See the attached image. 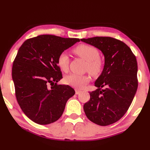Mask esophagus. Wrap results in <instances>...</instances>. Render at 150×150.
<instances>
[{"label":"esophagus","mask_w":150,"mask_h":150,"mask_svg":"<svg viewBox=\"0 0 150 150\" xmlns=\"http://www.w3.org/2000/svg\"><path fill=\"white\" fill-rule=\"evenodd\" d=\"M80 93H81V90H75V94L76 95H78V94H79Z\"/></svg>","instance_id":"34e87169"}]
</instances>
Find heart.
<instances>
[{
  "label": "heart",
  "mask_w": 150,
  "mask_h": 150,
  "mask_svg": "<svg viewBox=\"0 0 150 150\" xmlns=\"http://www.w3.org/2000/svg\"><path fill=\"white\" fill-rule=\"evenodd\" d=\"M73 52L86 61L85 69L92 75L99 74L103 68V61L100 57L98 50L93 46L81 44L73 50ZM69 58L65 52L59 54L57 58V65L63 71H67L69 68ZM90 80L87 75L72 73L64 78L66 84L77 89H82Z\"/></svg>",
  "instance_id": "1"
}]
</instances>
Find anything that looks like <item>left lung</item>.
<instances>
[{"label": "left lung", "mask_w": 150, "mask_h": 150, "mask_svg": "<svg viewBox=\"0 0 150 150\" xmlns=\"http://www.w3.org/2000/svg\"><path fill=\"white\" fill-rule=\"evenodd\" d=\"M102 51L104 68L95 82L98 88L90 92L84 105L88 119L100 126L117 122L126 113L138 87L137 62L131 49L121 40L110 37L81 39ZM106 87L104 90L102 87Z\"/></svg>", "instance_id": "8db88e82"}]
</instances>
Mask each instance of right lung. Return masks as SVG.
I'll list each match as a JSON object with an SVG mask.
<instances>
[{"instance_id":"add662e5","label":"right lung","mask_w":150,"mask_h":150,"mask_svg":"<svg viewBox=\"0 0 150 150\" xmlns=\"http://www.w3.org/2000/svg\"><path fill=\"white\" fill-rule=\"evenodd\" d=\"M79 41L42 35L26 40L19 48L12 68L15 96L22 111L34 122H55L75 93L69 86L57 84L62 78L57 58Z\"/></svg>"}]
</instances>
